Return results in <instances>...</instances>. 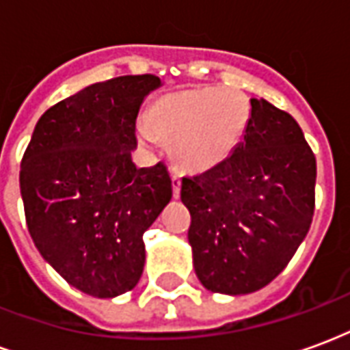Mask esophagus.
<instances>
[{"mask_svg":"<svg viewBox=\"0 0 350 350\" xmlns=\"http://www.w3.org/2000/svg\"><path fill=\"white\" fill-rule=\"evenodd\" d=\"M180 187H182V180H180V174H172V195L174 198H180Z\"/></svg>","mask_w":350,"mask_h":350,"instance_id":"1","label":"esophagus"}]
</instances>
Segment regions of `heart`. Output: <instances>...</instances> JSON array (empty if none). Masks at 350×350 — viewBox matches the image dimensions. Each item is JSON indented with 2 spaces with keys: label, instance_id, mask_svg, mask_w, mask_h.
<instances>
[{
  "label": "heart",
  "instance_id": "b5f03b06",
  "mask_svg": "<svg viewBox=\"0 0 350 350\" xmlns=\"http://www.w3.org/2000/svg\"><path fill=\"white\" fill-rule=\"evenodd\" d=\"M251 120L250 97L232 88H198L168 93L138 123L140 144H170L172 159L187 172H204L232 153Z\"/></svg>",
  "mask_w": 350,
  "mask_h": 350
}]
</instances>
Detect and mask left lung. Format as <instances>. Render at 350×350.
I'll return each mask as SVG.
<instances>
[{
  "instance_id": "1",
  "label": "left lung",
  "mask_w": 350,
  "mask_h": 350,
  "mask_svg": "<svg viewBox=\"0 0 350 350\" xmlns=\"http://www.w3.org/2000/svg\"><path fill=\"white\" fill-rule=\"evenodd\" d=\"M315 180V155L296 120L251 99L250 125L232 153L182 178L198 281L236 296L278 278L311 227Z\"/></svg>"
}]
</instances>
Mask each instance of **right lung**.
<instances>
[{"label": "right lung", "mask_w": 350, "mask_h": 350, "mask_svg": "<svg viewBox=\"0 0 350 350\" xmlns=\"http://www.w3.org/2000/svg\"><path fill=\"white\" fill-rule=\"evenodd\" d=\"M153 75L80 90L39 118L20 165L27 230L62 278L95 298L135 288L142 236L172 198L167 167L137 168L135 123Z\"/></svg>", "instance_id": "add662e5"}]
</instances>
